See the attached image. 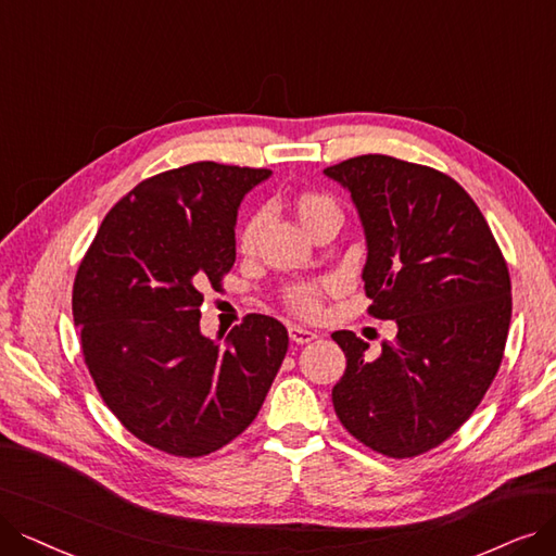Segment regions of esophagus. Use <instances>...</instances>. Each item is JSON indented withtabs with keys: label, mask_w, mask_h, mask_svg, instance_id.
Wrapping results in <instances>:
<instances>
[{
	"label": "esophagus",
	"mask_w": 556,
	"mask_h": 556,
	"mask_svg": "<svg viewBox=\"0 0 556 556\" xmlns=\"http://www.w3.org/2000/svg\"><path fill=\"white\" fill-rule=\"evenodd\" d=\"M287 330H290V340L296 342V344H307V342L317 340V332L307 330V328H301V326H290Z\"/></svg>",
	"instance_id": "1"
}]
</instances>
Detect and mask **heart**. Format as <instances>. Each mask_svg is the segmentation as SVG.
<instances>
[{
  "label": "heart",
  "instance_id": "heart-1",
  "mask_svg": "<svg viewBox=\"0 0 556 556\" xmlns=\"http://www.w3.org/2000/svg\"><path fill=\"white\" fill-rule=\"evenodd\" d=\"M294 212L299 216L301 224L305 226V230L313 228L319 218L328 216V214H340L338 203L332 201L328 193L321 191H303L294 198ZM262 226V216L253 214L247 218V224L241 226L237 243H239V251L241 253H251L255 249V241H257V232ZM330 282L324 285H296L294 290H290L287 294V305H290L292 313L307 317V319H315L321 313V290L328 287Z\"/></svg>",
  "mask_w": 556,
  "mask_h": 556
}]
</instances>
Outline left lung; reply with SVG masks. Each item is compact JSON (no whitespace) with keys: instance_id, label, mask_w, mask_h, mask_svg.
I'll use <instances>...</instances> for the list:
<instances>
[{"instance_id":"left-lung-1","label":"left lung","mask_w":556,"mask_h":556,"mask_svg":"<svg viewBox=\"0 0 556 556\" xmlns=\"http://www.w3.org/2000/svg\"><path fill=\"white\" fill-rule=\"evenodd\" d=\"M324 173L349 189L363 220L367 313L396 324L374 361L355 332H332L346 355L332 406L365 447L413 458L454 435L495 379L510 324L508 266L450 175L388 154Z\"/></svg>"}]
</instances>
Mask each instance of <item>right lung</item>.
Masks as SVG:
<instances>
[{
	"mask_svg": "<svg viewBox=\"0 0 556 556\" xmlns=\"http://www.w3.org/2000/svg\"><path fill=\"white\" fill-rule=\"evenodd\" d=\"M266 168L195 162L152 175L109 210L73 285L84 363L102 402L146 445L207 456L257 417L290 346L266 315L228 344L201 332L203 290L235 264L241 198Z\"/></svg>",
	"mask_w": 556,
	"mask_h": 556,
	"instance_id": "1",
	"label": "right lung"
}]
</instances>
